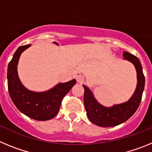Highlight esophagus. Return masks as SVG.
<instances>
[{"instance_id": "obj_1", "label": "esophagus", "mask_w": 152, "mask_h": 152, "mask_svg": "<svg viewBox=\"0 0 152 152\" xmlns=\"http://www.w3.org/2000/svg\"><path fill=\"white\" fill-rule=\"evenodd\" d=\"M76 79H77V81L78 83H82L84 80V77L83 75H77Z\"/></svg>"}]
</instances>
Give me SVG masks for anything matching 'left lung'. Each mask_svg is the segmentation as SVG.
Returning <instances> with one entry per match:
<instances>
[{
	"label": "left lung",
	"mask_w": 152,
	"mask_h": 152,
	"mask_svg": "<svg viewBox=\"0 0 152 152\" xmlns=\"http://www.w3.org/2000/svg\"><path fill=\"white\" fill-rule=\"evenodd\" d=\"M123 59L133 64L137 73L136 88L128 101L115 104L112 107H105L96 100L89 88L83 85L84 88V103L87 116L90 121L96 126L112 127L123 123L135 113L140 104L145 88V76L142 64L139 58L129 52H123Z\"/></svg>",
	"instance_id": "8db88e82"
}]
</instances>
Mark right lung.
<instances>
[{"label":"right lung","mask_w":152,"mask_h":152,"mask_svg":"<svg viewBox=\"0 0 152 152\" xmlns=\"http://www.w3.org/2000/svg\"><path fill=\"white\" fill-rule=\"evenodd\" d=\"M54 43L58 45L56 42ZM30 45L19 47L8 64V91L14 105L22 113L36 120L45 121L57 115L63 97L75 85L76 80L58 83L52 89L43 92H35L25 88L19 78L17 64L22 52Z\"/></svg>","instance_id":"1"}]
</instances>
